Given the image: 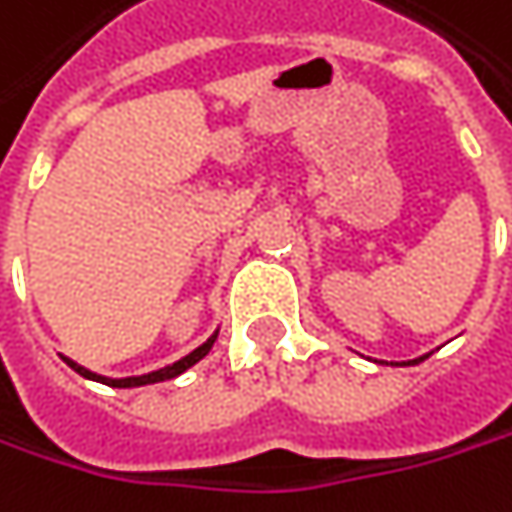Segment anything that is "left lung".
<instances>
[{"instance_id": "1", "label": "left lung", "mask_w": 512, "mask_h": 512, "mask_svg": "<svg viewBox=\"0 0 512 512\" xmlns=\"http://www.w3.org/2000/svg\"><path fill=\"white\" fill-rule=\"evenodd\" d=\"M429 354H423V357H415V360H406V363H392V366H415V363H421V360H426Z\"/></svg>"}]
</instances>
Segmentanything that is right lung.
Returning a JSON list of instances; mask_svg holds the SVG:
<instances>
[{"label": "right lung", "instance_id": "1", "mask_svg": "<svg viewBox=\"0 0 512 512\" xmlns=\"http://www.w3.org/2000/svg\"><path fill=\"white\" fill-rule=\"evenodd\" d=\"M218 337V328L204 340V343L198 345V348H192L187 357H181V360H175V363H169L164 369H155V371H146V374H135V377H106V374H97V371L86 369V366H80V363H74L71 357H63L65 363L71 366V369L77 371V374H83L86 380H94V383H103V386H112V389H135V386H149V383H164V380H172V377H178V374H184L187 369H192L198 360H204L207 354H210V348L216 343Z\"/></svg>", "mask_w": 512, "mask_h": 512}]
</instances>
